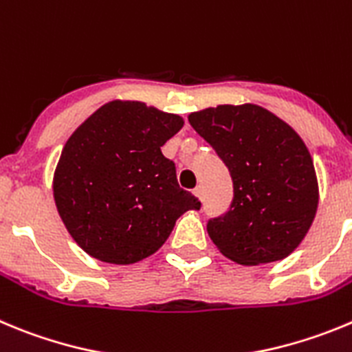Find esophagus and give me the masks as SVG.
I'll return each mask as SVG.
<instances>
[{
    "instance_id": "1",
    "label": "esophagus",
    "mask_w": 352,
    "mask_h": 352,
    "mask_svg": "<svg viewBox=\"0 0 352 352\" xmlns=\"http://www.w3.org/2000/svg\"><path fill=\"white\" fill-rule=\"evenodd\" d=\"M193 195H195L199 201H202V197H204V186H195V188H193Z\"/></svg>"
}]
</instances>
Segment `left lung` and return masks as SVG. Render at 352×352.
<instances>
[{"label":"left lung","instance_id":"8db88e82","mask_svg":"<svg viewBox=\"0 0 352 352\" xmlns=\"http://www.w3.org/2000/svg\"><path fill=\"white\" fill-rule=\"evenodd\" d=\"M192 125L230 173L234 199L208 221L216 248L241 265L288 256L311 228L319 192L302 138L256 104H220L190 113Z\"/></svg>","mask_w":352,"mask_h":352}]
</instances>
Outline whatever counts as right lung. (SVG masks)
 Segmentation results:
<instances>
[{"mask_svg":"<svg viewBox=\"0 0 352 352\" xmlns=\"http://www.w3.org/2000/svg\"><path fill=\"white\" fill-rule=\"evenodd\" d=\"M183 124L144 102L111 101L71 134L54 174V199L85 253L136 263L166 243L183 212L201 209L160 150Z\"/></svg>","mask_w":352,"mask_h":352,"instance_id":"obj_1","label":"right lung"}]
</instances>
